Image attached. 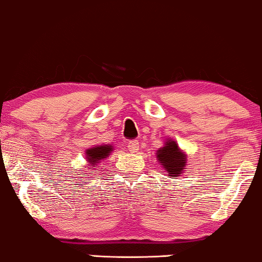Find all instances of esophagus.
Instances as JSON below:
<instances>
[{
  "label": "esophagus",
  "mask_w": 262,
  "mask_h": 262,
  "mask_svg": "<svg viewBox=\"0 0 262 262\" xmlns=\"http://www.w3.org/2000/svg\"><path fill=\"white\" fill-rule=\"evenodd\" d=\"M127 149L130 152H137V150H139V143L138 141H131L127 143Z\"/></svg>",
  "instance_id": "esophagus-1"
}]
</instances>
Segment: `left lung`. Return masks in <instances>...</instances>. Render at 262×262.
Wrapping results in <instances>:
<instances>
[{"label":"left lung","instance_id":"obj_1","mask_svg":"<svg viewBox=\"0 0 262 262\" xmlns=\"http://www.w3.org/2000/svg\"><path fill=\"white\" fill-rule=\"evenodd\" d=\"M157 159L163 164V168L169 174V177H179L181 174L186 163V157L180 151L175 142H167V144L157 151Z\"/></svg>","mask_w":262,"mask_h":262}]
</instances>
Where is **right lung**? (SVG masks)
Masks as SVG:
<instances>
[{
  "instance_id": "obj_1",
  "label": "right lung",
  "mask_w": 262,
  "mask_h": 262,
  "mask_svg": "<svg viewBox=\"0 0 262 262\" xmlns=\"http://www.w3.org/2000/svg\"><path fill=\"white\" fill-rule=\"evenodd\" d=\"M112 151V148L111 145H100L96 146V148H92L87 150V160L92 164L98 163L100 160H103L105 157L108 156V154Z\"/></svg>"
}]
</instances>
